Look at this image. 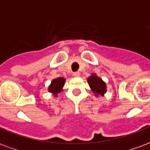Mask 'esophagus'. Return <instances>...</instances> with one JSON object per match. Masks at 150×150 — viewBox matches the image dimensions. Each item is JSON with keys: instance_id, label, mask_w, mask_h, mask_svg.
Segmentation results:
<instances>
[{"instance_id": "1", "label": "esophagus", "mask_w": 150, "mask_h": 150, "mask_svg": "<svg viewBox=\"0 0 150 150\" xmlns=\"http://www.w3.org/2000/svg\"><path fill=\"white\" fill-rule=\"evenodd\" d=\"M73 75H74L75 77H79V75H80V73H79V71L74 72V73H73Z\"/></svg>"}]
</instances>
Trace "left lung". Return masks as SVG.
<instances>
[{
  "instance_id": "8db88e82",
  "label": "left lung",
  "mask_w": 150,
  "mask_h": 150,
  "mask_svg": "<svg viewBox=\"0 0 150 150\" xmlns=\"http://www.w3.org/2000/svg\"><path fill=\"white\" fill-rule=\"evenodd\" d=\"M87 83L96 97L103 96L106 92V83L95 74H91V75L87 78Z\"/></svg>"
}]
</instances>
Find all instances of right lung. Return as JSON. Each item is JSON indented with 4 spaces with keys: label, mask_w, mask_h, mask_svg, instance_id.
<instances>
[{
    "label": "right lung",
    "mask_w": 150,
    "mask_h": 150,
    "mask_svg": "<svg viewBox=\"0 0 150 150\" xmlns=\"http://www.w3.org/2000/svg\"><path fill=\"white\" fill-rule=\"evenodd\" d=\"M66 79L63 77H59L52 81V83L48 86V92L52 93L55 97L57 96L59 93L63 91V87L65 83Z\"/></svg>",
    "instance_id": "obj_1"
}]
</instances>
